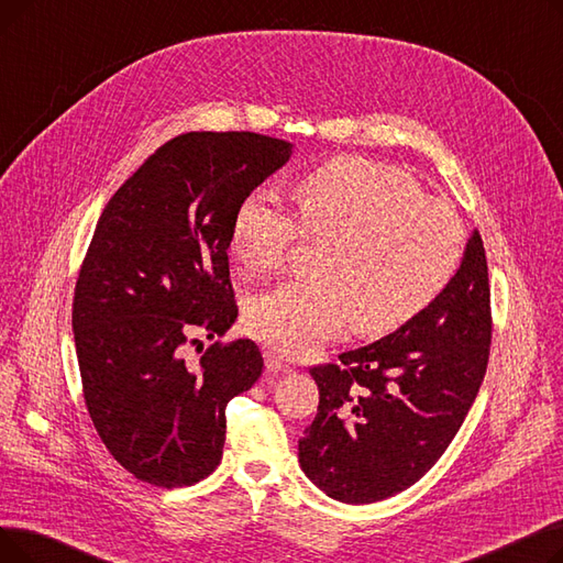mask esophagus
Segmentation results:
<instances>
[{
  "mask_svg": "<svg viewBox=\"0 0 563 563\" xmlns=\"http://www.w3.org/2000/svg\"><path fill=\"white\" fill-rule=\"evenodd\" d=\"M264 363H266V369L269 372H289L291 367H289V363L283 358V356H278L276 351H266L264 353Z\"/></svg>",
  "mask_w": 563,
  "mask_h": 563,
  "instance_id": "esophagus-1",
  "label": "esophagus"
}]
</instances>
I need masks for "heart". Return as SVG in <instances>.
<instances>
[{
  "label": "heart",
  "instance_id": "1",
  "mask_svg": "<svg viewBox=\"0 0 563 563\" xmlns=\"http://www.w3.org/2000/svg\"><path fill=\"white\" fill-rule=\"evenodd\" d=\"M299 219L264 191L236 205L230 251L249 274L285 264L301 232L327 240L319 278L262 291L249 308L253 333L289 356L344 329L386 335L424 312L454 278L463 225L410 175L365 157H333L294 187Z\"/></svg>",
  "mask_w": 563,
  "mask_h": 563
}]
</instances>
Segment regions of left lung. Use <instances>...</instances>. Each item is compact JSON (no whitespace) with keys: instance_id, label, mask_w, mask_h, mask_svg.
Instances as JSON below:
<instances>
[{"instance_id":"obj_1","label":"left lung","mask_w":563,"mask_h":563,"mask_svg":"<svg viewBox=\"0 0 563 563\" xmlns=\"http://www.w3.org/2000/svg\"><path fill=\"white\" fill-rule=\"evenodd\" d=\"M490 285L482 234L416 319L340 363L310 369L319 406L299 440L308 479L346 505H372L422 479L475 404L490 353Z\"/></svg>"}]
</instances>
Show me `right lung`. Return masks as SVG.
<instances>
[{"instance_id":"add662e5","label":"right lung","mask_w":563,"mask_h":563,"mask_svg":"<svg viewBox=\"0 0 563 563\" xmlns=\"http://www.w3.org/2000/svg\"><path fill=\"white\" fill-rule=\"evenodd\" d=\"M289 155L291 143L255 132L180 134L128 177L96 225L73 301L84 401L111 456L145 484L212 475L225 406L262 374L255 342L202 351L196 335L221 338L234 323L232 217Z\"/></svg>"}]
</instances>
